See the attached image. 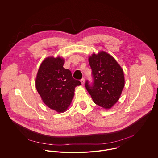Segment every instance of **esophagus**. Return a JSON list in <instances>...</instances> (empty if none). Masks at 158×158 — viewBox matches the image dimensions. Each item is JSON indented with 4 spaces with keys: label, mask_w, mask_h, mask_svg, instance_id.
I'll list each match as a JSON object with an SVG mask.
<instances>
[{
    "label": "esophagus",
    "mask_w": 158,
    "mask_h": 158,
    "mask_svg": "<svg viewBox=\"0 0 158 158\" xmlns=\"http://www.w3.org/2000/svg\"><path fill=\"white\" fill-rule=\"evenodd\" d=\"M81 82L82 83V85H84L85 84V79L84 78H82L81 80Z\"/></svg>",
    "instance_id": "1"
}]
</instances>
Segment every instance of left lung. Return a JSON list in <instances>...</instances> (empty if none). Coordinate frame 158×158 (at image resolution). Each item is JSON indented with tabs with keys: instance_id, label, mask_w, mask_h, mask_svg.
Returning <instances> with one entry per match:
<instances>
[{
	"instance_id": "obj_1",
	"label": "left lung",
	"mask_w": 158,
	"mask_h": 158,
	"mask_svg": "<svg viewBox=\"0 0 158 158\" xmlns=\"http://www.w3.org/2000/svg\"><path fill=\"white\" fill-rule=\"evenodd\" d=\"M94 77L93 86L86 81L85 87L94 103L108 110L120 99L125 85L123 69L111 55L104 51L89 56Z\"/></svg>"
}]
</instances>
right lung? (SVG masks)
Listing matches in <instances>:
<instances>
[{
  "mask_svg": "<svg viewBox=\"0 0 158 158\" xmlns=\"http://www.w3.org/2000/svg\"><path fill=\"white\" fill-rule=\"evenodd\" d=\"M65 60L60 56L46 57L41 63L35 78V87L43 102L59 113L65 112L71 104L75 89L81 85L71 72L63 68Z\"/></svg>",
  "mask_w": 158,
  "mask_h": 158,
  "instance_id": "obj_1",
  "label": "right lung"
}]
</instances>
